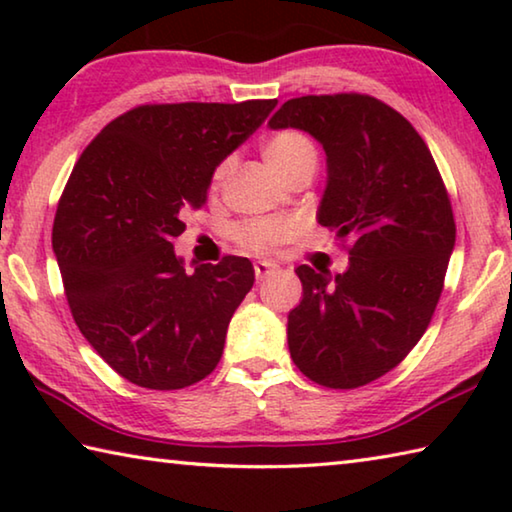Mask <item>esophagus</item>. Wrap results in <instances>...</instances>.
I'll return each mask as SVG.
<instances>
[{
	"instance_id": "34e87169",
	"label": "esophagus",
	"mask_w": 512,
	"mask_h": 512,
	"mask_svg": "<svg viewBox=\"0 0 512 512\" xmlns=\"http://www.w3.org/2000/svg\"><path fill=\"white\" fill-rule=\"evenodd\" d=\"M277 266L275 262H266V259H259V262H255V277L257 280H264V277L277 273Z\"/></svg>"
}]
</instances>
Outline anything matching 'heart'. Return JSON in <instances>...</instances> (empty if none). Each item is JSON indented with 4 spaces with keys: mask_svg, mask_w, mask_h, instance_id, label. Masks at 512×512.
I'll return each mask as SVG.
<instances>
[{
    "mask_svg": "<svg viewBox=\"0 0 512 512\" xmlns=\"http://www.w3.org/2000/svg\"><path fill=\"white\" fill-rule=\"evenodd\" d=\"M262 153L277 176L282 180L291 176L293 171L305 169V167H316V149L314 144L309 142L298 131H282L273 137H268L262 146ZM230 169V162H223L219 171H216V180H221ZM293 228L284 221H250L241 225L237 230V239L241 246L248 250H255V253H262V250L273 248L275 244L291 237Z\"/></svg>",
    "mask_w": 512,
    "mask_h": 512,
    "instance_id": "obj_1",
    "label": "heart"
}]
</instances>
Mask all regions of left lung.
<instances>
[{"instance_id": "obj_1", "label": "left lung", "mask_w": 512, "mask_h": 512, "mask_svg": "<svg viewBox=\"0 0 512 512\" xmlns=\"http://www.w3.org/2000/svg\"><path fill=\"white\" fill-rule=\"evenodd\" d=\"M268 128H298L323 146L316 219L350 239L343 273L296 268L291 359L320 386H363L413 350L438 305L456 241L443 178L409 121L366 94L289 99Z\"/></svg>"}]
</instances>
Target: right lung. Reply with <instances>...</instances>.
Masks as SVG:
<instances>
[{
    "label": "right lung",
    "mask_w": 512,
    "mask_h": 512,
    "mask_svg": "<svg viewBox=\"0 0 512 512\" xmlns=\"http://www.w3.org/2000/svg\"><path fill=\"white\" fill-rule=\"evenodd\" d=\"M277 106L162 103L94 137L60 196L51 246L81 334L121 377L176 391L210 375L235 309L253 289L246 257L187 271L173 250L183 214Z\"/></svg>",
    "instance_id": "add662e5"
}]
</instances>
